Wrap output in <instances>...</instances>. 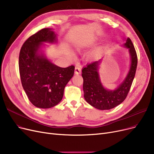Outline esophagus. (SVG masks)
I'll return each mask as SVG.
<instances>
[{
  "instance_id": "34e87169",
  "label": "esophagus",
  "mask_w": 154,
  "mask_h": 154,
  "mask_svg": "<svg viewBox=\"0 0 154 154\" xmlns=\"http://www.w3.org/2000/svg\"><path fill=\"white\" fill-rule=\"evenodd\" d=\"M81 72V65H76L75 68V74H80Z\"/></svg>"
}]
</instances>
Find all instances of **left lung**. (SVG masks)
I'll list each match as a JSON object with an SVG mask.
<instances>
[{
  "label": "left lung",
  "mask_w": 154,
  "mask_h": 154,
  "mask_svg": "<svg viewBox=\"0 0 154 154\" xmlns=\"http://www.w3.org/2000/svg\"><path fill=\"white\" fill-rule=\"evenodd\" d=\"M125 46L129 49L131 63L128 74L116 90L112 91L104 89L100 81L98 66L101 60L88 64L82 70L84 99L95 108L100 110L114 108L121 104L128 95L135 75L138 58L130 38H127Z\"/></svg>",
  "instance_id": "obj_1"
}]
</instances>
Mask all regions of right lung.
<instances>
[{
	"mask_svg": "<svg viewBox=\"0 0 154 154\" xmlns=\"http://www.w3.org/2000/svg\"><path fill=\"white\" fill-rule=\"evenodd\" d=\"M54 31L39 30L26 40L20 50L19 69L23 89L30 102L37 108H50L62 101L65 85L73 77L75 66H58L38 51L43 42L53 43Z\"/></svg>",
	"mask_w": 154,
	"mask_h": 154,
	"instance_id": "obj_1",
	"label": "right lung"
}]
</instances>
